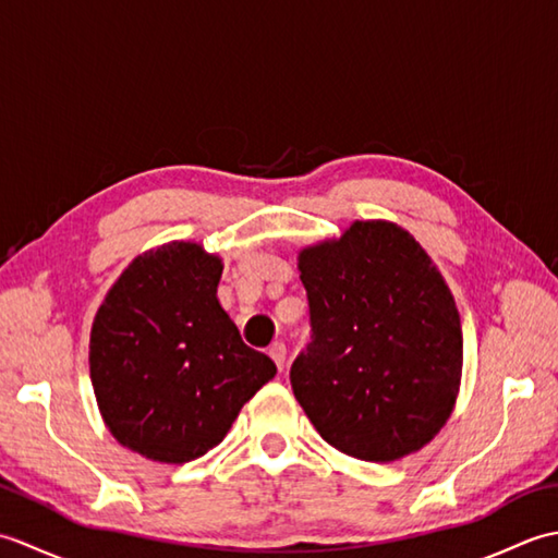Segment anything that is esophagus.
Listing matches in <instances>:
<instances>
[{
  "label": "esophagus",
  "instance_id": "obj_1",
  "mask_svg": "<svg viewBox=\"0 0 558 558\" xmlns=\"http://www.w3.org/2000/svg\"><path fill=\"white\" fill-rule=\"evenodd\" d=\"M268 354H270V360H272V362H276V366H278V372H282V369H286L288 350H286V345H282V342H272V345L268 348Z\"/></svg>",
  "mask_w": 558,
  "mask_h": 558
}]
</instances>
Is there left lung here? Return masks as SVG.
Instances as JSON below:
<instances>
[{
    "label": "left lung",
    "mask_w": 558,
    "mask_h": 558,
    "mask_svg": "<svg viewBox=\"0 0 558 558\" xmlns=\"http://www.w3.org/2000/svg\"><path fill=\"white\" fill-rule=\"evenodd\" d=\"M312 342L290 369L294 398L340 453L393 462L444 429L462 376V330L441 270L390 220H354L304 246Z\"/></svg>",
    "instance_id": "left-lung-1"
}]
</instances>
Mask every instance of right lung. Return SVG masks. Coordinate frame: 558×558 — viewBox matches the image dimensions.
I'll use <instances>...</instances> for the list:
<instances>
[{
    "instance_id": "1",
    "label": "right lung",
    "mask_w": 558,
    "mask_h": 558,
    "mask_svg": "<svg viewBox=\"0 0 558 558\" xmlns=\"http://www.w3.org/2000/svg\"><path fill=\"white\" fill-rule=\"evenodd\" d=\"M222 258L196 242L136 256L90 328V384L110 434L148 460H196L216 448L276 376L218 302Z\"/></svg>"
}]
</instances>
